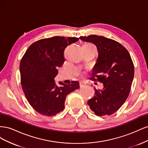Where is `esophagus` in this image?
<instances>
[{"label":"esophagus","mask_w":148,"mask_h":148,"mask_svg":"<svg viewBox=\"0 0 148 148\" xmlns=\"http://www.w3.org/2000/svg\"><path fill=\"white\" fill-rule=\"evenodd\" d=\"M86 83L85 82H84V81H82V82H79L80 87H83V86H84V85H86Z\"/></svg>","instance_id":"obj_1"}]
</instances>
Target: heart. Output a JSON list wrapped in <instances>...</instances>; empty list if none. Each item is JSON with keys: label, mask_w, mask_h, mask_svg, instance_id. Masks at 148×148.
I'll return each mask as SVG.
<instances>
[{"label": "heart", "mask_w": 148, "mask_h": 148, "mask_svg": "<svg viewBox=\"0 0 148 148\" xmlns=\"http://www.w3.org/2000/svg\"><path fill=\"white\" fill-rule=\"evenodd\" d=\"M86 46H89V47H94V48H95V46L93 45V44H86ZM96 49V48H95Z\"/></svg>", "instance_id": "obj_1"}]
</instances>
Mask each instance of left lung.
I'll return each instance as SVG.
<instances>
[{"mask_svg":"<svg viewBox=\"0 0 148 148\" xmlns=\"http://www.w3.org/2000/svg\"><path fill=\"white\" fill-rule=\"evenodd\" d=\"M79 38L96 46L98 58L91 78L104 86L102 89L95 88V95L88 104L98 116L110 115L124 104L130 91L134 77L130 55L122 44L113 39L97 35Z\"/></svg>","mask_w":148,"mask_h":148,"instance_id":"left-lung-1","label":"left lung"}]
</instances>
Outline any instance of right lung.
<instances>
[{"mask_svg": "<svg viewBox=\"0 0 148 148\" xmlns=\"http://www.w3.org/2000/svg\"><path fill=\"white\" fill-rule=\"evenodd\" d=\"M78 38L54 36L33 43L22 57L20 65L21 84L29 104L40 114L51 117L64 109L66 96L79 88V83L57 86L54 78L57 67L64 63L67 46Z\"/></svg>", "mask_w": 148, "mask_h": 148, "instance_id": "right-lung-1", "label": "right lung"}]
</instances>
